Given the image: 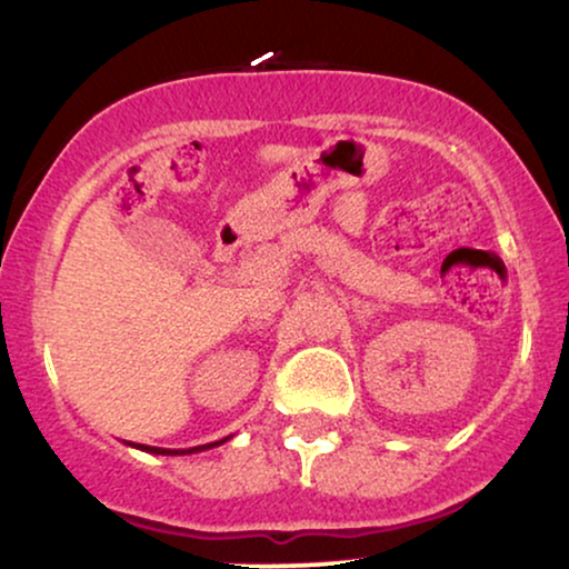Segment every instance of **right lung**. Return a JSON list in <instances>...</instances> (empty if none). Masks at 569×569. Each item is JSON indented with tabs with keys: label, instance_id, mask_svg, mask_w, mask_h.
<instances>
[{
	"label": "right lung",
	"instance_id": "obj_1",
	"mask_svg": "<svg viewBox=\"0 0 569 569\" xmlns=\"http://www.w3.org/2000/svg\"><path fill=\"white\" fill-rule=\"evenodd\" d=\"M231 438V436H228ZM228 438H222V441H214V443H201V446H191V449H160V446H143V443H131L128 441V446H133V449H141L147 451V455H162V457H181V455H197V451H207V449H214V446L226 443Z\"/></svg>",
	"mask_w": 569,
	"mask_h": 569
}]
</instances>
